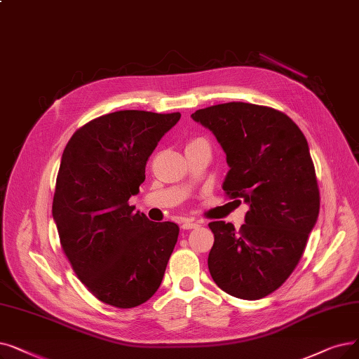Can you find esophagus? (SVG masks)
I'll use <instances>...</instances> for the list:
<instances>
[{
	"instance_id": "esophagus-1",
	"label": "esophagus",
	"mask_w": 359,
	"mask_h": 359,
	"mask_svg": "<svg viewBox=\"0 0 359 359\" xmlns=\"http://www.w3.org/2000/svg\"><path fill=\"white\" fill-rule=\"evenodd\" d=\"M199 224L196 223V222H192V220H186V222H183V224H182V229L183 230H191V229H195V227H198Z\"/></svg>"
}]
</instances>
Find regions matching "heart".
Returning a JSON list of instances; mask_svg holds the SVG:
<instances>
[{
	"mask_svg": "<svg viewBox=\"0 0 359 359\" xmlns=\"http://www.w3.org/2000/svg\"><path fill=\"white\" fill-rule=\"evenodd\" d=\"M201 142H205L207 144V141H205V139H202V137H198V139H194V141L191 142V144H201ZM189 144V145H191Z\"/></svg>",
	"mask_w": 359,
	"mask_h": 359,
	"instance_id": "b5f03b06",
	"label": "heart"
}]
</instances>
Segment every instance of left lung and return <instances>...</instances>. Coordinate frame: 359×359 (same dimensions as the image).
<instances>
[{
    "label": "left lung",
    "mask_w": 359,
    "mask_h": 359,
    "mask_svg": "<svg viewBox=\"0 0 359 359\" xmlns=\"http://www.w3.org/2000/svg\"><path fill=\"white\" fill-rule=\"evenodd\" d=\"M192 118L226 152V196L249 205L239 231L231 223L208 224L210 274L235 298L261 299L293 273L317 223L320 191L308 142L289 116L266 105L226 102Z\"/></svg>",
    "instance_id": "obj_1"
}]
</instances>
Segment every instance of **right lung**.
Returning a JSON list of instances; mask_svg holds the SVG:
<instances>
[{
    "label": "right lung",
    "mask_w": 359,
    "mask_h": 359,
    "mask_svg": "<svg viewBox=\"0 0 359 359\" xmlns=\"http://www.w3.org/2000/svg\"><path fill=\"white\" fill-rule=\"evenodd\" d=\"M179 118L180 113H110L83 124L65 148L53 199L60 245L76 276L104 304L137 306L163 282L179 226L149 222L129 198Z\"/></svg>",
    "instance_id": "right-lung-1"
}]
</instances>
